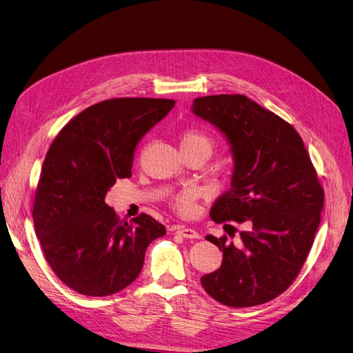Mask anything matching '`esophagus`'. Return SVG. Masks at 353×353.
Masks as SVG:
<instances>
[{
  "label": "esophagus",
  "mask_w": 353,
  "mask_h": 353,
  "mask_svg": "<svg viewBox=\"0 0 353 353\" xmlns=\"http://www.w3.org/2000/svg\"><path fill=\"white\" fill-rule=\"evenodd\" d=\"M177 234H180L181 237H186V239H200V234L190 228H184V226H179L177 228Z\"/></svg>",
  "instance_id": "34e87169"
}]
</instances>
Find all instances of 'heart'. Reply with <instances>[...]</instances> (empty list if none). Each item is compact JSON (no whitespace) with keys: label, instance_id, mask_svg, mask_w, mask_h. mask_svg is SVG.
I'll return each mask as SVG.
<instances>
[{"label":"heart","instance_id":"obj_1","mask_svg":"<svg viewBox=\"0 0 353 353\" xmlns=\"http://www.w3.org/2000/svg\"><path fill=\"white\" fill-rule=\"evenodd\" d=\"M181 148H192V147H206L208 150L213 152V141L212 139L199 130H188L186 133L181 136ZM194 197L196 192L189 189L181 192L174 199V208L181 214H190L194 210Z\"/></svg>","mask_w":353,"mask_h":353}]
</instances>
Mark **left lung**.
Segmentation results:
<instances>
[{
	"label": "left lung",
	"instance_id": "8db88e82",
	"mask_svg": "<svg viewBox=\"0 0 353 353\" xmlns=\"http://www.w3.org/2000/svg\"><path fill=\"white\" fill-rule=\"evenodd\" d=\"M192 111L225 136L233 157L230 189L210 217L246 228L236 243L206 236L223 262L201 286L226 306L266 303L290 286L313 245L325 199L316 170L298 132L246 96L199 97Z\"/></svg>",
	"mask_w": 353,
	"mask_h": 353
}]
</instances>
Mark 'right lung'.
Listing matches in <instances>:
<instances>
[{
	"mask_svg": "<svg viewBox=\"0 0 353 353\" xmlns=\"http://www.w3.org/2000/svg\"><path fill=\"white\" fill-rule=\"evenodd\" d=\"M174 100L113 99L90 105L55 137L43 163L32 219L48 265L68 288L108 296L133 283L147 246L165 234L152 216L120 221L104 197L132 176L136 147Z\"/></svg>",
	"mask_w": 353,
	"mask_h": 353,
	"instance_id": "add662e5",
	"label": "right lung"
}]
</instances>
